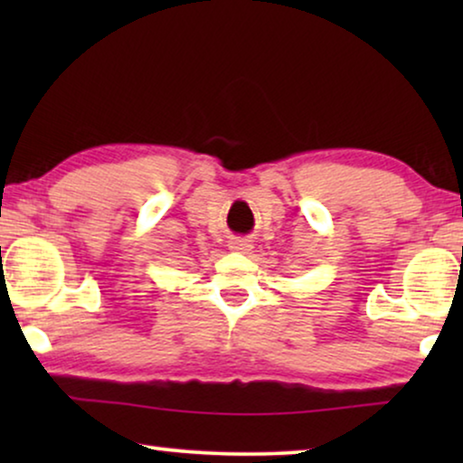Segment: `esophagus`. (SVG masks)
I'll return each instance as SVG.
<instances>
[{"instance_id":"esophagus-1","label":"esophagus","mask_w":463,"mask_h":463,"mask_svg":"<svg viewBox=\"0 0 463 463\" xmlns=\"http://www.w3.org/2000/svg\"><path fill=\"white\" fill-rule=\"evenodd\" d=\"M230 249L233 252H249V250H252V240H249V238H232L230 240Z\"/></svg>"}]
</instances>
